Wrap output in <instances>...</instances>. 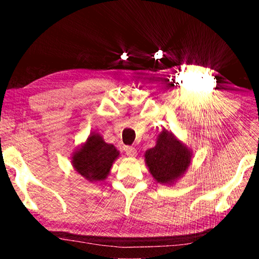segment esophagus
<instances>
[{"mask_svg":"<svg viewBox=\"0 0 259 259\" xmlns=\"http://www.w3.org/2000/svg\"><path fill=\"white\" fill-rule=\"evenodd\" d=\"M124 152H125V154L128 155V156H136V154H137V150H136L135 147H133V146H125L124 147Z\"/></svg>","mask_w":259,"mask_h":259,"instance_id":"obj_1","label":"esophagus"}]
</instances>
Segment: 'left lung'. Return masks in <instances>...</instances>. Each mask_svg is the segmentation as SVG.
Masks as SVG:
<instances>
[{"instance_id":"8db88e82","label":"left lung","mask_w":259,"mask_h":259,"mask_svg":"<svg viewBox=\"0 0 259 259\" xmlns=\"http://www.w3.org/2000/svg\"><path fill=\"white\" fill-rule=\"evenodd\" d=\"M145 160L155 181L169 184L186 171L191 162V153L172 134L163 130L156 145L146 151Z\"/></svg>"}]
</instances>
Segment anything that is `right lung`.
I'll return each instance as SVG.
<instances>
[{
  "instance_id": "1",
  "label": "right lung",
  "mask_w": 259,
  "mask_h": 259,
  "mask_svg": "<svg viewBox=\"0 0 259 259\" xmlns=\"http://www.w3.org/2000/svg\"><path fill=\"white\" fill-rule=\"evenodd\" d=\"M119 152L106 144L99 135H91L87 143L73 156V165L88 181H104Z\"/></svg>"
}]
</instances>
